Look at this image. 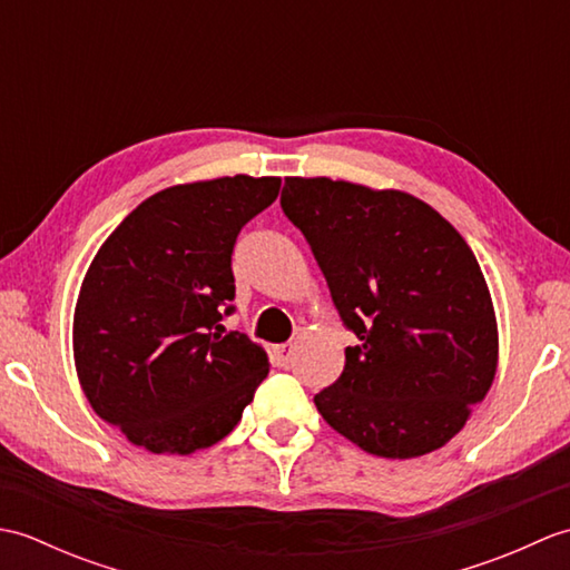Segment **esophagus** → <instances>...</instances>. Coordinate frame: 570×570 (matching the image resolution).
I'll return each mask as SVG.
<instances>
[{
	"instance_id": "34e87169",
	"label": "esophagus",
	"mask_w": 570,
	"mask_h": 570,
	"mask_svg": "<svg viewBox=\"0 0 570 570\" xmlns=\"http://www.w3.org/2000/svg\"><path fill=\"white\" fill-rule=\"evenodd\" d=\"M294 350H296V345L294 343H284V345H276V350H274V355H276V362L282 367H286L288 362L294 360Z\"/></svg>"
}]
</instances>
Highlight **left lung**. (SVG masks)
I'll list each match as a JSON object with an SVG mask.
<instances>
[{
  "instance_id": "obj_1",
  "label": "left lung",
  "mask_w": 570,
  "mask_h": 570,
  "mask_svg": "<svg viewBox=\"0 0 570 570\" xmlns=\"http://www.w3.org/2000/svg\"><path fill=\"white\" fill-rule=\"evenodd\" d=\"M282 208L316 254L357 345L313 396L331 426L380 458L439 451L485 399L500 360L475 254L429 203L394 188L288 176Z\"/></svg>"
}]
</instances>
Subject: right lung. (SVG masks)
<instances>
[{"mask_svg":"<svg viewBox=\"0 0 570 570\" xmlns=\"http://www.w3.org/2000/svg\"><path fill=\"white\" fill-rule=\"evenodd\" d=\"M282 178L223 176L154 193L102 242L72 313V360L95 414L144 451L190 455L233 431L269 374L266 350L220 325L229 257Z\"/></svg>","mask_w":570,"mask_h":570,"instance_id":"obj_1","label":"right lung"}]
</instances>
